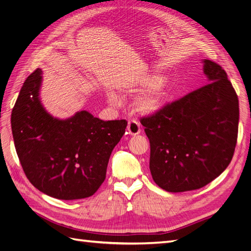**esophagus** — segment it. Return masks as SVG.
I'll list each match as a JSON object with an SVG mask.
<instances>
[{"instance_id": "obj_1", "label": "esophagus", "mask_w": 251, "mask_h": 251, "mask_svg": "<svg viewBox=\"0 0 251 251\" xmlns=\"http://www.w3.org/2000/svg\"><path fill=\"white\" fill-rule=\"evenodd\" d=\"M140 131H141L140 125L137 123V121H135V120L128 121V125H127V132H128V134L137 135V134L140 133Z\"/></svg>"}]
</instances>
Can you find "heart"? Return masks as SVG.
Instances as JSON below:
<instances>
[{"label": "heart", "instance_id": "b5f03b06", "mask_svg": "<svg viewBox=\"0 0 251 251\" xmlns=\"http://www.w3.org/2000/svg\"><path fill=\"white\" fill-rule=\"evenodd\" d=\"M142 86H150V89L146 91L136 100V107L141 113H154L162 107L170 92V81L168 78L158 79L156 76L144 78L141 82ZM110 100L113 103H117L119 98L116 94L109 95Z\"/></svg>", "mask_w": 251, "mask_h": 251}]
</instances>
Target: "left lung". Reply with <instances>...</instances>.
Listing matches in <instances>:
<instances>
[{
	"instance_id": "8db88e82",
	"label": "left lung",
	"mask_w": 251,
	"mask_h": 251,
	"mask_svg": "<svg viewBox=\"0 0 251 251\" xmlns=\"http://www.w3.org/2000/svg\"><path fill=\"white\" fill-rule=\"evenodd\" d=\"M207 83L142 117L150 171L171 193L198 189L229 165L237 144L239 100L223 68L204 59Z\"/></svg>"
}]
</instances>
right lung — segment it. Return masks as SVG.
Returning a JSON list of instances; mask_svg holds the SVG:
<instances>
[{
	"label": "right lung",
	"instance_id": "right-lung-1",
	"mask_svg": "<svg viewBox=\"0 0 251 251\" xmlns=\"http://www.w3.org/2000/svg\"><path fill=\"white\" fill-rule=\"evenodd\" d=\"M42 70L23 85L11 113L14 147L26 177L40 192L60 200L92 196L105 179L113 149L127 121H103L87 111L59 120L39 98Z\"/></svg>",
	"mask_w": 251,
	"mask_h": 251
}]
</instances>
